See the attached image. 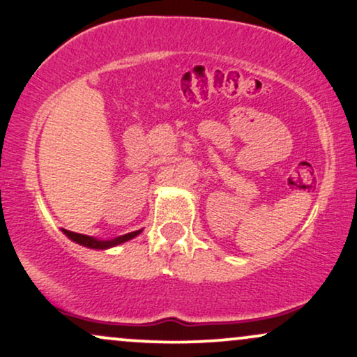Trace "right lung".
<instances>
[{
  "label": "right lung",
  "instance_id": "add662e5",
  "mask_svg": "<svg viewBox=\"0 0 357 357\" xmlns=\"http://www.w3.org/2000/svg\"><path fill=\"white\" fill-rule=\"evenodd\" d=\"M139 232H142V231H135V232L125 234V236L112 238V241H98V238H93V237H89V236H82V234L70 232V231H66V229H64V234L70 238V241L77 242V243H80V245H84V247H90V249H98V250L108 249V247H114V245H119V243H123L126 241H130V238L137 237Z\"/></svg>",
  "mask_w": 357,
  "mask_h": 357
}]
</instances>
